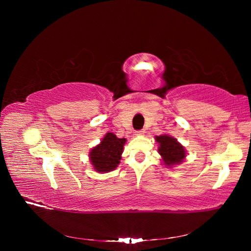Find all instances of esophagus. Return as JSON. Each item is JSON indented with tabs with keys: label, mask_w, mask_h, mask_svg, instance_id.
<instances>
[{
	"label": "esophagus",
	"mask_w": 251,
	"mask_h": 251,
	"mask_svg": "<svg viewBox=\"0 0 251 251\" xmlns=\"http://www.w3.org/2000/svg\"><path fill=\"white\" fill-rule=\"evenodd\" d=\"M144 133H146V131L144 130H140V131H136V135L137 136H143Z\"/></svg>",
	"instance_id": "1"
}]
</instances>
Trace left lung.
Wrapping results in <instances>:
<instances>
[{"mask_svg":"<svg viewBox=\"0 0 251 251\" xmlns=\"http://www.w3.org/2000/svg\"><path fill=\"white\" fill-rule=\"evenodd\" d=\"M158 143V153L161 156L162 164L165 168H173L183 162L186 158V150L182 144L168 134L155 136Z\"/></svg>","mask_w":251,"mask_h":251,"instance_id":"1","label":"left lung"}]
</instances>
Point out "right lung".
I'll use <instances>...</instances> for the list:
<instances>
[{"mask_svg":"<svg viewBox=\"0 0 251 251\" xmlns=\"http://www.w3.org/2000/svg\"><path fill=\"white\" fill-rule=\"evenodd\" d=\"M126 138H118L114 133H107L100 142L91 149L89 159L97 173H109L120 163Z\"/></svg>","mask_w":251,"mask_h":251,"instance_id":"obj_1","label":"right lung"}]
</instances>
